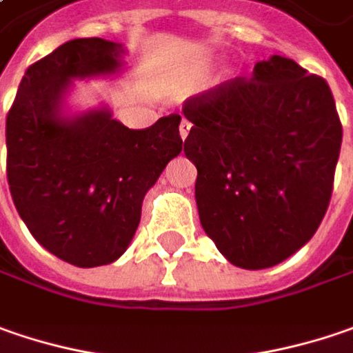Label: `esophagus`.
<instances>
[{"mask_svg": "<svg viewBox=\"0 0 353 353\" xmlns=\"http://www.w3.org/2000/svg\"><path fill=\"white\" fill-rule=\"evenodd\" d=\"M190 127H192V125H190L188 121H183V123H181V127H179V132H181V139H183V141H185L186 137H188V132H190Z\"/></svg>", "mask_w": 353, "mask_h": 353, "instance_id": "obj_1", "label": "esophagus"}]
</instances>
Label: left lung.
Here are the masks:
<instances>
[{
  "label": "left lung",
  "mask_w": 353,
  "mask_h": 353,
  "mask_svg": "<svg viewBox=\"0 0 353 353\" xmlns=\"http://www.w3.org/2000/svg\"><path fill=\"white\" fill-rule=\"evenodd\" d=\"M183 113L199 216L221 254L262 270L300 250L326 214L342 147L326 81L272 55L250 79L186 99Z\"/></svg>",
  "instance_id": "left-lung-1"
}]
</instances>
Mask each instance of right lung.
Listing matches in <instances>:
<instances>
[{"instance_id": "1", "label": "right lung", "mask_w": 353, "mask_h": 353, "mask_svg": "<svg viewBox=\"0 0 353 353\" xmlns=\"http://www.w3.org/2000/svg\"><path fill=\"white\" fill-rule=\"evenodd\" d=\"M123 55V45L101 37L59 45L27 69L6 121L15 208L43 248L79 268L123 256L147 190L183 150L181 115L143 131L109 107L67 115L73 81L121 73Z\"/></svg>"}]
</instances>
